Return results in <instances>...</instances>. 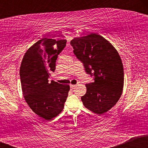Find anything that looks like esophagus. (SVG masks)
Wrapping results in <instances>:
<instances>
[{
    "label": "esophagus",
    "mask_w": 148,
    "mask_h": 148,
    "mask_svg": "<svg viewBox=\"0 0 148 148\" xmlns=\"http://www.w3.org/2000/svg\"><path fill=\"white\" fill-rule=\"evenodd\" d=\"M76 87V85H70V88H72V89H74Z\"/></svg>",
    "instance_id": "1"
}]
</instances>
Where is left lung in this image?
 <instances>
[{
    "instance_id": "left-lung-1",
    "label": "left lung",
    "mask_w": 148,
    "mask_h": 148,
    "mask_svg": "<svg viewBox=\"0 0 148 148\" xmlns=\"http://www.w3.org/2000/svg\"><path fill=\"white\" fill-rule=\"evenodd\" d=\"M70 45L86 72L94 76V82L86 85L83 103L93 113H105L116 104L123 93L124 69L118 52L97 33L74 38Z\"/></svg>"
}]
</instances>
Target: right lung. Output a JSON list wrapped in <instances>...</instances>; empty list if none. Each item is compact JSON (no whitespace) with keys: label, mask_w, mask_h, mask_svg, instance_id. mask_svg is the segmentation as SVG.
I'll list each match as a JSON object with an SVG mask.
<instances>
[{"label":"right lung","mask_w":148,"mask_h":148,"mask_svg":"<svg viewBox=\"0 0 148 148\" xmlns=\"http://www.w3.org/2000/svg\"><path fill=\"white\" fill-rule=\"evenodd\" d=\"M66 40L42 38L25 52L20 67L23 97L34 113L49 120L60 114L68 96L69 85L49 81Z\"/></svg>","instance_id":"obj_1"}]
</instances>
